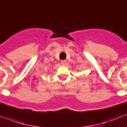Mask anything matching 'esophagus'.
<instances>
[{
    "mask_svg": "<svg viewBox=\"0 0 127 127\" xmlns=\"http://www.w3.org/2000/svg\"><path fill=\"white\" fill-rule=\"evenodd\" d=\"M66 62L67 61L66 60H63V61H61V64H63V65L64 66L66 64Z\"/></svg>",
    "mask_w": 127,
    "mask_h": 127,
    "instance_id": "esophagus-1",
    "label": "esophagus"
}]
</instances>
